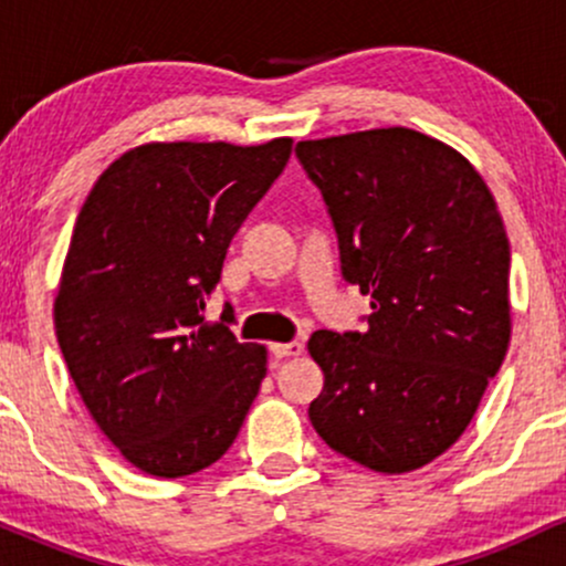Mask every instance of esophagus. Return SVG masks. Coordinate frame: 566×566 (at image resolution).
<instances>
[{"instance_id": "esophagus-1", "label": "esophagus", "mask_w": 566, "mask_h": 566, "mask_svg": "<svg viewBox=\"0 0 566 566\" xmlns=\"http://www.w3.org/2000/svg\"><path fill=\"white\" fill-rule=\"evenodd\" d=\"M271 354H274L276 359H290V356H301L303 354V343L301 340L271 343Z\"/></svg>"}]
</instances>
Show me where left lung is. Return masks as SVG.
Instances as JSON below:
<instances>
[{
  "label": "left lung",
  "instance_id": "obj_1",
  "mask_svg": "<svg viewBox=\"0 0 566 566\" xmlns=\"http://www.w3.org/2000/svg\"><path fill=\"white\" fill-rule=\"evenodd\" d=\"M322 191L340 274L369 295L365 333L316 329L308 418L335 452L405 473L471 423L511 340V247L495 199L441 140L407 127L295 146Z\"/></svg>",
  "mask_w": 566,
  "mask_h": 566
}]
</instances>
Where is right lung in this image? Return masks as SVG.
<instances>
[{
  "instance_id": "right-lung-1",
  "label": "right lung",
  "mask_w": 566,
  "mask_h": 566,
  "mask_svg": "<svg viewBox=\"0 0 566 566\" xmlns=\"http://www.w3.org/2000/svg\"><path fill=\"white\" fill-rule=\"evenodd\" d=\"M263 146L146 143L84 199L55 297V335L84 407L135 469L178 479L237 439L265 346L205 319L233 233L282 175Z\"/></svg>"
}]
</instances>
